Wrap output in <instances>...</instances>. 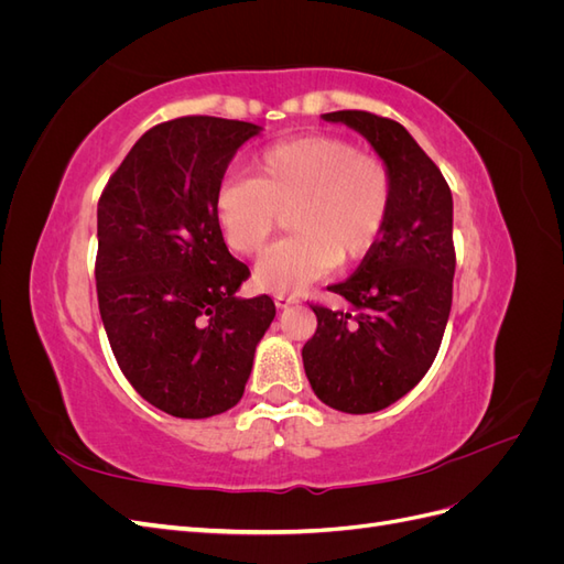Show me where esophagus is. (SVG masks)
I'll use <instances>...</instances> for the list:
<instances>
[{"label":"esophagus","instance_id":"esophagus-1","mask_svg":"<svg viewBox=\"0 0 564 564\" xmlns=\"http://www.w3.org/2000/svg\"><path fill=\"white\" fill-rule=\"evenodd\" d=\"M296 299L294 296H275V305L282 311V308H289V305H294Z\"/></svg>","mask_w":564,"mask_h":564}]
</instances>
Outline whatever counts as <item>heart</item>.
I'll return each mask as SVG.
<instances>
[{"label": "heart", "mask_w": 564, "mask_h": 564, "mask_svg": "<svg viewBox=\"0 0 564 564\" xmlns=\"http://www.w3.org/2000/svg\"><path fill=\"white\" fill-rule=\"evenodd\" d=\"M390 197L383 160L338 135L313 133L268 145L253 158L251 178L220 183L214 216L226 245L253 256L289 214L294 235L261 256L253 282L263 292L294 296L338 261L355 263L377 247Z\"/></svg>", "instance_id": "b5f03b06"}]
</instances>
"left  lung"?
<instances>
[{
    "mask_svg": "<svg viewBox=\"0 0 564 564\" xmlns=\"http://www.w3.org/2000/svg\"><path fill=\"white\" fill-rule=\"evenodd\" d=\"M365 135L386 162V228L346 282L332 284L352 313L313 305L317 332L303 346L315 395L346 414L381 412L431 369L452 311V191L402 124L365 110L322 115Z\"/></svg>",
    "mask_w": 564,
    "mask_h": 564,
    "instance_id": "8db88e82",
    "label": "left lung"
}]
</instances>
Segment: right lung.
<instances>
[{"label": "right lung", "mask_w": 564, "mask_h": 564, "mask_svg": "<svg viewBox=\"0 0 564 564\" xmlns=\"http://www.w3.org/2000/svg\"><path fill=\"white\" fill-rule=\"evenodd\" d=\"M261 131L202 115L152 127L98 199L96 292L115 360L143 400L178 419L242 400L275 317L270 296H235L249 268L214 216L230 160Z\"/></svg>", "instance_id": "1"}]
</instances>
